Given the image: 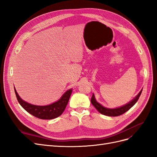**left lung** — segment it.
<instances>
[{
  "label": "left lung",
  "instance_id": "obj_1",
  "mask_svg": "<svg viewBox=\"0 0 157 157\" xmlns=\"http://www.w3.org/2000/svg\"><path fill=\"white\" fill-rule=\"evenodd\" d=\"M142 90H141V91L139 92V94L137 95V96L132 99V100L130 102H128L126 105L121 106L120 107H117V108H115V109H109V108H107L103 107V105H101L100 103H99L97 101L96 98H95L94 94H93L92 98H91V103L92 105L94 106V107L96 108L97 110L98 111L99 113H100L102 115H106V116H109V117H117L122 115L124 113H126V111H128L129 109L134 106L138 100V99L140 96V95L141 94Z\"/></svg>",
  "mask_w": 157,
  "mask_h": 157
}]
</instances>
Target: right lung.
Segmentation results:
<instances>
[{
    "mask_svg": "<svg viewBox=\"0 0 157 157\" xmlns=\"http://www.w3.org/2000/svg\"><path fill=\"white\" fill-rule=\"evenodd\" d=\"M14 91H15L18 102L26 111L40 119L50 120L57 118L63 113L69 100L71 93H72V89L67 90L58 101L50 105L43 106L33 105V104L23 101L18 95L15 88H14Z\"/></svg>",
    "mask_w": 157,
    "mask_h": 157,
    "instance_id": "1",
    "label": "right lung"
}]
</instances>
